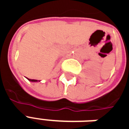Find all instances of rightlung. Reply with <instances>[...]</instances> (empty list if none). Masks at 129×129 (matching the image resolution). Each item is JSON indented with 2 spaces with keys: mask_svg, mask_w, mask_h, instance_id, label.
<instances>
[{
  "mask_svg": "<svg viewBox=\"0 0 129 129\" xmlns=\"http://www.w3.org/2000/svg\"><path fill=\"white\" fill-rule=\"evenodd\" d=\"M27 79H28L29 81H31V82H38V81H40L39 80L38 81V80H36V79H30L28 78H27Z\"/></svg>",
  "mask_w": 129,
  "mask_h": 129,
  "instance_id": "add662e5",
  "label": "right lung"
}]
</instances>
